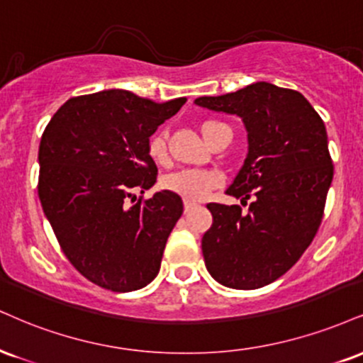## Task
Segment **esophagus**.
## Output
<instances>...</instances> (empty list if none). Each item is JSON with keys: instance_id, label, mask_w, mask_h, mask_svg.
<instances>
[{"instance_id": "esophagus-1", "label": "esophagus", "mask_w": 363, "mask_h": 363, "mask_svg": "<svg viewBox=\"0 0 363 363\" xmlns=\"http://www.w3.org/2000/svg\"><path fill=\"white\" fill-rule=\"evenodd\" d=\"M194 206H196V203H191V201H184V211L186 213H189Z\"/></svg>"}]
</instances>
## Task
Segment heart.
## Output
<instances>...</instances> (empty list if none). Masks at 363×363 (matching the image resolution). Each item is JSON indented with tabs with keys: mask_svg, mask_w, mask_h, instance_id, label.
<instances>
[{
	"mask_svg": "<svg viewBox=\"0 0 363 363\" xmlns=\"http://www.w3.org/2000/svg\"><path fill=\"white\" fill-rule=\"evenodd\" d=\"M223 123L220 121H204L201 125V133L206 142L211 145L213 140L216 137V132ZM148 155L155 164L162 165L167 162V143H165L164 133H154L148 140L147 145ZM221 184L220 174L215 170H204V169H184L177 170V172L169 174L162 179V187L176 193L184 198L186 201H199L206 196L209 191L215 189Z\"/></svg>",
	"mask_w": 363,
	"mask_h": 363,
	"instance_id": "heart-1",
	"label": "heart"
}]
</instances>
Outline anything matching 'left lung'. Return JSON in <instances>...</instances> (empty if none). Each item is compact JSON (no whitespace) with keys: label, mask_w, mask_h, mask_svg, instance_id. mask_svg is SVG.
Listing matches in <instances>:
<instances>
[{"label":"left lung","mask_w":363,"mask_h":363,"mask_svg":"<svg viewBox=\"0 0 363 363\" xmlns=\"http://www.w3.org/2000/svg\"><path fill=\"white\" fill-rule=\"evenodd\" d=\"M194 103L240 116L248 137L247 159L226 194L252 203L248 213L238 204H208L204 264L226 287L259 289L301 259L321 225L333 181L325 123L298 91L264 81Z\"/></svg>","instance_id":"8db88e82"}]
</instances>
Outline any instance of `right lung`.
<instances>
[{
	"label": "right lung",
	"mask_w": 363,
	"mask_h": 363,
	"mask_svg": "<svg viewBox=\"0 0 363 363\" xmlns=\"http://www.w3.org/2000/svg\"><path fill=\"white\" fill-rule=\"evenodd\" d=\"M184 103L108 89L71 98L45 126L38 198L65 257L96 286L130 292L159 274L182 199L160 191L135 203L133 193L155 184L148 140Z\"/></svg>",
	"instance_id": "right-lung-1"
}]
</instances>
